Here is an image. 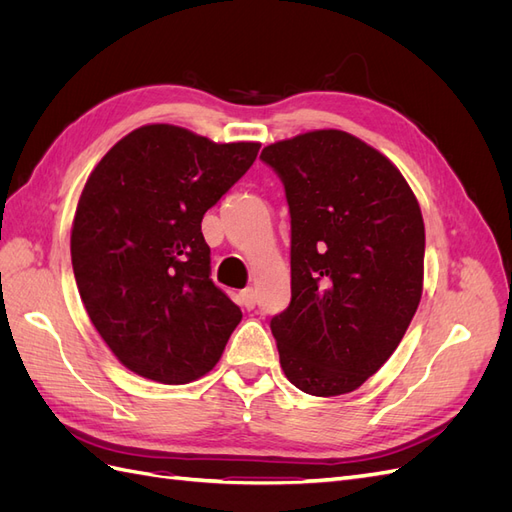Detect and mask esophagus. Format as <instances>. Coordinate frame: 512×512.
I'll use <instances>...</instances> for the list:
<instances>
[{
    "instance_id": "34e87169",
    "label": "esophagus",
    "mask_w": 512,
    "mask_h": 512,
    "mask_svg": "<svg viewBox=\"0 0 512 512\" xmlns=\"http://www.w3.org/2000/svg\"><path fill=\"white\" fill-rule=\"evenodd\" d=\"M239 301L245 309H254L256 307V290L254 288H245L239 292Z\"/></svg>"
}]
</instances>
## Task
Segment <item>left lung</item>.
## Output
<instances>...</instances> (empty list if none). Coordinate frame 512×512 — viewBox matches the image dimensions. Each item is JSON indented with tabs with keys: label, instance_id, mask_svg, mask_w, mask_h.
Here are the masks:
<instances>
[{
	"label": "left lung",
	"instance_id": "obj_1",
	"mask_svg": "<svg viewBox=\"0 0 512 512\" xmlns=\"http://www.w3.org/2000/svg\"><path fill=\"white\" fill-rule=\"evenodd\" d=\"M290 209V305L271 318L286 378L335 397L374 376L423 294L425 224L399 168L344 130H314L260 153Z\"/></svg>",
	"mask_w": 512,
	"mask_h": 512
}]
</instances>
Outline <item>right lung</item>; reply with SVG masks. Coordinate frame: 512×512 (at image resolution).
Listing matches in <instances>:
<instances>
[{
	"label": "right lung",
	"instance_id": "add662e5",
	"mask_svg": "<svg viewBox=\"0 0 512 512\" xmlns=\"http://www.w3.org/2000/svg\"><path fill=\"white\" fill-rule=\"evenodd\" d=\"M258 149L149 123L87 177L70 235L76 286L104 344L134 374L188 384L220 361L243 314L209 277L200 222Z\"/></svg>",
	"mask_w": 512,
	"mask_h": 512
}]
</instances>
